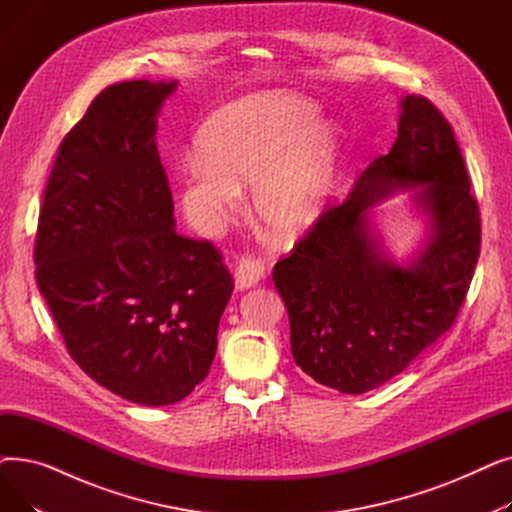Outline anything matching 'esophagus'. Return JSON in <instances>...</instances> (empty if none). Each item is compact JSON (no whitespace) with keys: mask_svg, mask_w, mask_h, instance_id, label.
I'll list each match as a JSON object with an SVG mask.
<instances>
[{"mask_svg":"<svg viewBox=\"0 0 512 512\" xmlns=\"http://www.w3.org/2000/svg\"><path fill=\"white\" fill-rule=\"evenodd\" d=\"M263 276H265V265L261 259H257L253 255H245L238 259L236 272H234V284L238 290L255 286Z\"/></svg>","mask_w":512,"mask_h":512,"instance_id":"esophagus-1","label":"esophagus"}]
</instances>
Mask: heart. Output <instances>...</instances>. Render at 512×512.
Instances as JSON below:
<instances>
[{"mask_svg":"<svg viewBox=\"0 0 512 512\" xmlns=\"http://www.w3.org/2000/svg\"><path fill=\"white\" fill-rule=\"evenodd\" d=\"M317 105L294 93L240 99L205 122L199 153L182 166L180 203L203 232L240 207V184L253 182L259 220L282 238L311 228L332 197L340 141L317 120Z\"/></svg>","mask_w":512,"mask_h":512,"instance_id":"obj_1","label":"heart"}]
</instances>
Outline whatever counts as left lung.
<instances>
[{
	"instance_id": "8db88e82",
	"label": "left lung",
	"mask_w": 512,
	"mask_h": 512,
	"mask_svg": "<svg viewBox=\"0 0 512 512\" xmlns=\"http://www.w3.org/2000/svg\"><path fill=\"white\" fill-rule=\"evenodd\" d=\"M400 107L388 155L373 159L348 197L326 205L274 265L294 363L344 394L380 388L448 332L479 259V205L450 122L423 95H407ZM407 185L422 186L418 204L435 232L400 268L377 253L366 207Z\"/></svg>"
}]
</instances>
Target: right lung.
Masks as SVG:
<instances>
[{
	"label": "right lung",
	"mask_w": 512,
	"mask_h": 512,
	"mask_svg": "<svg viewBox=\"0 0 512 512\" xmlns=\"http://www.w3.org/2000/svg\"><path fill=\"white\" fill-rule=\"evenodd\" d=\"M176 83L105 87L60 143L35 238V278L70 357L110 392L174 405L201 384L234 280L209 240L174 230L155 145Z\"/></svg>",
	"instance_id": "right-lung-1"
}]
</instances>
